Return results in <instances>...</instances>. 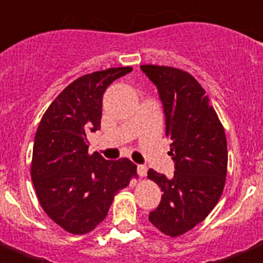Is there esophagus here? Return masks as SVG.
<instances>
[{"label": "esophagus", "mask_w": 263, "mask_h": 263, "mask_svg": "<svg viewBox=\"0 0 263 263\" xmlns=\"http://www.w3.org/2000/svg\"><path fill=\"white\" fill-rule=\"evenodd\" d=\"M146 171H148V168H146L145 165H138V167H137V173H138L139 177H145Z\"/></svg>", "instance_id": "1"}]
</instances>
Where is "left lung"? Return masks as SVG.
Masks as SVG:
<instances>
[{
	"label": "left lung",
	"instance_id": "left-lung-1",
	"mask_svg": "<svg viewBox=\"0 0 263 263\" xmlns=\"http://www.w3.org/2000/svg\"><path fill=\"white\" fill-rule=\"evenodd\" d=\"M141 70L158 89L176 164L171 178L148 171L162 192L149 221L176 237L204 220L217 204L228 173V142L209 96L190 73L154 64H144Z\"/></svg>",
	"mask_w": 263,
	"mask_h": 263
}]
</instances>
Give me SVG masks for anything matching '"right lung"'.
Segmentation results:
<instances>
[{
	"label": "right lung",
	"instance_id": "right-lung-1",
	"mask_svg": "<svg viewBox=\"0 0 263 263\" xmlns=\"http://www.w3.org/2000/svg\"><path fill=\"white\" fill-rule=\"evenodd\" d=\"M132 67H110L85 74L64 89L44 112L35 132L31 180L40 206L73 235L89 233L106 217L119 190L137 165L128 158L106 161L89 154L87 135L101 128L106 87Z\"/></svg>",
	"mask_w": 263,
	"mask_h": 263
}]
</instances>
